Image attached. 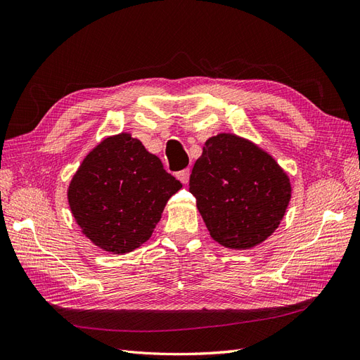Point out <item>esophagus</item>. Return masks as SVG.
Returning a JSON list of instances; mask_svg holds the SVG:
<instances>
[{
	"mask_svg": "<svg viewBox=\"0 0 360 360\" xmlns=\"http://www.w3.org/2000/svg\"><path fill=\"white\" fill-rule=\"evenodd\" d=\"M189 176H191V171H189V169H181V171L177 172V179H179L183 184H186V183L189 181Z\"/></svg>",
	"mask_w": 360,
	"mask_h": 360,
	"instance_id": "1",
	"label": "esophagus"
}]
</instances>
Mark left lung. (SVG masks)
Returning a JSON list of instances; mask_svg holds the SVG:
<instances>
[{"label":"left lung","mask_w":360,"mask_h":360,"mask_svg":"<svg viewBox=\"0 0 360 360\" xmlns=\"http://www.w3.org/2000/svg\"><path fill=\"white\" fill-rule=\"evenodd\" d=\"M189 191L213 240L230 249L263 243L291 200L287 172L267 151L236 134L205 141Z\"/></svg>","instance_id":"8db88e82"}]
</instances>
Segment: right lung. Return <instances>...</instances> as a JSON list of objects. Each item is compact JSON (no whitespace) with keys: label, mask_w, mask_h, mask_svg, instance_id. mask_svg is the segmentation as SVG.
Segmentation results:
<instances>
[{"label":"right lung","mask_w":360,"mask_h":360,"mask_svg":"<svg viewBox=\"0 0 360 360\" xmlns=\"http://www.w3.org/2000/svg\"><path fill=\"white\" fill-rule=\"evenodd\" d=\"M181 183L127 132L102 139L68 188L81 233L106 252L123 255L146 243Z\"/></svg>","instance_id":"obj_1"}]
</instances>
